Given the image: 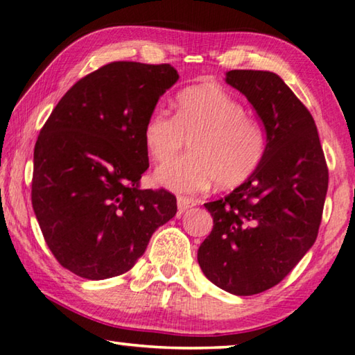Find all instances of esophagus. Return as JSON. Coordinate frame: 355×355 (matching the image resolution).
<instances>
[{"label":"esophagus","mask_w":355,"mask_h":355,"mask_svg":"<svg viewBox=\"0 0 355 355\" xmlns=\"http://www.w3.org/2000/svg\"><path fill=\"white\" fill-rule=\"evenodd\" d=\"M196 204H198V202H196V199H193V198H187V196H178V198H177L178 216H182L184 211H187L188 209L194 207Z\"/></svg>","instance_id":"34e87169"}]
</instances>
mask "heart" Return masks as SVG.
<instances>
[{
	"label": "heart",
	"instance_id": "heart-1",
	"mask_svg": "<svg viewBox=\"0 0 355 355\" xmlns=\"http://www.w3.org/2000/svg\"><path fill=\"white\" fill-rule=\"evenodd\" d=\"M190 140L191 155L162 164L155 182L173 193H199L215 183L230 189L247 182L266 156L260 121L221 86L202 84L177 95L175 116L164 108L148 114L144 144L153 161L165 162Z\"/></svg>",
	"mask_w": 355,
	"mask_h": 355
}]
</instances>
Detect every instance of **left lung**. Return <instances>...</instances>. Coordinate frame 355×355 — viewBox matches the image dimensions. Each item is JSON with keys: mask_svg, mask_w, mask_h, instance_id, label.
<instances>
[{"mask_svg": "<svg viewBox=\"0 0 355 355\" xmlns=\"http://www.w3.org/2000/svg\"><path fill=\"white\" fill-rule=\"evenodd\" d=\"M226 83L261 119L268 151L234 191L204 204L214 228L198 250L211 284L237 296L282 280L314 245L329 188V168L313 116L271 71L231 70Z\"/></svg>", "mask_w": 355, "mask_h": 355, "instance_id": "1", "label": "left lung"}]
</instances>
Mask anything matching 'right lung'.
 <instances>
[{
  "instance_id": "right-lung-1",
  "label": "right lung",
  "mask_w": 355,
  "mask_h": 355,
  "mask_svg": "<svg viewBox=\"0 0 355 355\" xmlns=\"http://www.w3.org/2000/svg\"><path fill=\"white\" fill-rule=\"evenodd\" d=\"M177 81L168 63L111 62L79 79L42 125L31 204L52 255L76 276L127 272L175 216V196L141 189L140 178L145 121Z\"/></svg>"
}]
</instances>
